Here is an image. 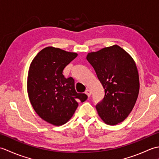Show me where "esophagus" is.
Segmentation results:
<instances>
[{"label": "esophagus", "mask_w": 159, "mask_h": 159, "mask_svg": "<svg viewBox=\"0 0 159 159\" xmlns=\"http://www.w3.org/2000/svg\"><path fill=\"white\" fill-rule=\"evenodd\" d=\"M85 94L86 95L88 96V97H90V96H91V92H90V90H89V89H87L86 91H85Z\"/></svg>", "instance_id": "34e87169"}]
</instances>
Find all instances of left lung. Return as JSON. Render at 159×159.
<instances>
[{
  "mask_svg": "<svg viewBox=\"0 0 159 159\" xmlns=\"http://www.w3.org/2000/svg\"><path fill=\"white\" fill-rule=\"evenodd\" d=\"M86 58L104 89V98L96 106L98 113L107 124L121 122L139 94V74L133 59L117 45L89 52Z\"/></svg>",
  "mask_w": 159,
  "mask_h": 159,
  "instance_id": "8db88e82",
  "label": "left lung"
}]
</instances>
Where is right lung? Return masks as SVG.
Returning <instances> with one entry per match:
<instances>
[{
	"label": "right lung",
	"mask_w": 159,
	"mask_h": 159,
	"mask_svg": "<svg viewBox=\"0 0 159 159\" xmlns=\"http://www.w3.org/2000/svg\"><path fill=\"white\" fill-rule=\"evenodd\" d=\"M54 47H46L38 52L30 65L28 95L33 108L42 120L55 126L68 121L77 109L78 101L87 98L85 93H77L74 80L66 79L63 70L77 57Z\"/></svg>",
	"instance_id": "add662e5"
}]
</instances>
